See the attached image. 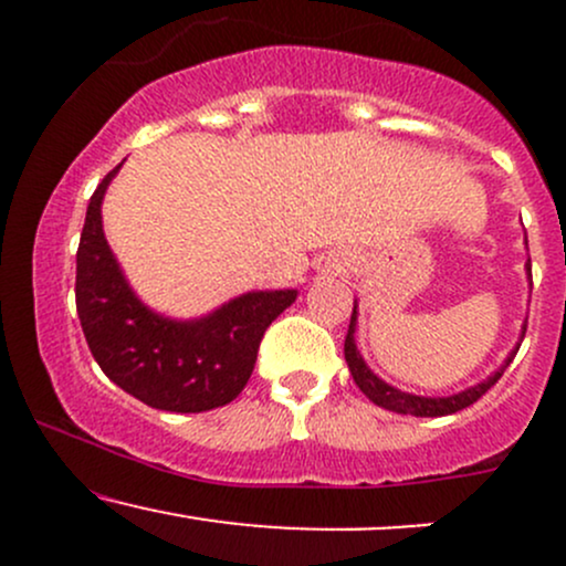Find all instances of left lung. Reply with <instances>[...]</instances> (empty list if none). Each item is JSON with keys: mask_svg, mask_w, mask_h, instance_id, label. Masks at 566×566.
Masks as SVG:
<instances>
[{"mask_svg": "<svg viewBox=\"0 0 566 566\" xmlns=\"http://www.w3.org/2000/svg\"><path fill=\"white\" fill-rule=\"evenodd\" d=\"M530 279H532V271H530ZM354 333H356V305H354V314H350V324H348V335H346V348H343V354H346V361H348V369L350 375H354V382L361 388V394L367 396L369 401H375V405L382 407V409H391V412H401V415H415V418H441V415H452V412H460V409L471 407L473 401H479L482 396L490 391L492 386L500 380V375H503V369L511 365V356L505 359V365L500 367V373L490 375L484 382H479V386L473 388H465L463 394H454V396H441V399H428V396H412V394H405L399 391V388L388 386V382H382L378 375H373V369L365 365V359H361V354L356 350V343H354ZM524 333H527V327H524Z\"/></svg>", "mask_w": 566, "mask_h": 566, "instance_id": "left-lung-1", "label": "left lung"}]
</instances>
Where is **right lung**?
Returning a JSON list of instances; mask_svg holds the SVG:
<instances>
[{
	"label": "right lung",
	"instance_id": "1",
	"mask_svg": "<svg viewBox=\"0 0 566 566\" xmlns=\"http://www.w3.org/2000/svg\"><path fill=\"white\" fill-rule=\"evenodd\" d=\"M116 165L90 197L76 250V314L108 380L143 405L167 412H207L242 394L269 324L295 290L247 292L199 322L151 314L127 287L101 223V201Z\"/></svg>",
	"mask_w": 566,
	"mask_h": 566
}]
</instances>
